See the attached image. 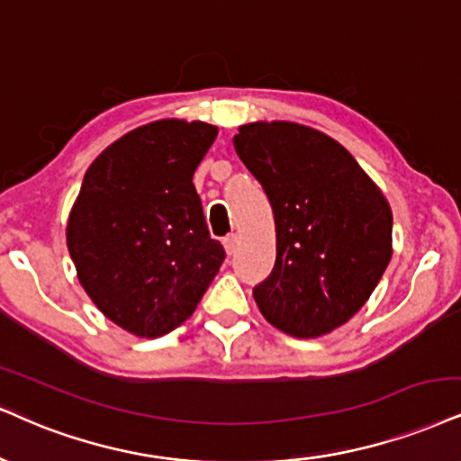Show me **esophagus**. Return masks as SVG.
<instances>
[{
    "label": "esophagus",
    "instance_id": "1",
    "mask_svg": "<svg viewBox=\"0 0 461 461\" xmlns=\"http://www.w3.org/2000/svg\"><path fill=\"white\" fill-rule=\"evenodd\" d=\"M237 246H240V237L237 235H229V237H224V249H226V254H235L237 252Z\"/></svg>",
    "mask_w": 461,
    "mask_h": 461
}]
</instances>
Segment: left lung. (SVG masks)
<instances>
[{"label": "left lung", "mask_w": 461, "mask_h": 461, "mask_svg": "<svg viewBox=\"0 0 461 461\" xmlns=\"http://www.w3.org/2000/svg\"><path fill=\"white\" fill-rule=\"evenodd\" d=\"M276 220V265L254 288L267 321L293 338L342 327L393 254L383 190L338 140L294 122H252L232 139Z\"/></svg>", "instance_id": "1"}]
</instances>
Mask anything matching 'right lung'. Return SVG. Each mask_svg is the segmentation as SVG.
<instances>
[{"label": "right lung", "mask_w": 461, "mask_h": 461, "mask_svg": "<svg viewBox=\"0 0 461 461\" xmlns=\"http://www.w3.org/2000/svg\"><path fill=\"white\" fill-rule=\"evenodd\" d=\"M215 136L185 119L130 130L92 162L72 204L66 241L78 282L136 338L185 322L224 260L192 184Z\"/></svg>", "instance_id": "1"}]
</instances>
